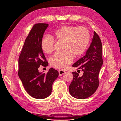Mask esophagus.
<instances>
[{
  "mask_svg": "<svg viewBox=\"0 0 121 121\" xmlns=\"http://www.w3.org/2000/svg\"><path fill=\"white\" fill-rule=\"evenodd\" d=\"M65 73H66V72H65V71H63V70H60L59 72H58L60 76H62L63 75L65 74Z\"/></svg>",
  "mask_w": 121,
  "mask_h": 121,
  "instance_id": "obj_1",
  "label": "esophagus"
}]
</instances>
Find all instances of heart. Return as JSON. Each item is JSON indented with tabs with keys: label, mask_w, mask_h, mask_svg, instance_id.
<instances>
[{
	"label": "heart",
	"mask_w": 121,
	"mask_h": 121,
	"mask_svg": "<svg viewBox=\"0 0 121 121\" xmlns=\"http://www.w3.org/2000/svg\"><path fill=\"white\" fill-rule=\"evenodd\" d=\"M52 38L44 37L41 43L44 53L49 54L54 50V42H64L63 51L61 53H56L49 59L50 65L53 68L64 69L70 64L73 56L77 58L85 53L89 44L90 34L88 30L83 27L65 26L54 32Z\"/></svg>",
	"instance_id": "heart-1"
}]
</instances>
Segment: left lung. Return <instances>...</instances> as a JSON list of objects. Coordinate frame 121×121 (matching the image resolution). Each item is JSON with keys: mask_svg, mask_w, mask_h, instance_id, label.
Segmentation results:
<instances>
[{"mask_svg": "<svg viewBox=\"0 0 121 121\" xmlns=\"http://www.w3.org/2000/svg\"><path fill=\"white\" fill-rule=\"evenodd\" d=\"M102 64L101 42L94 31L92 42L85 55L72 65L81 69L83 72L82 76H80L76 72H72L74 77L69 90L73 97L85 99L95 92L99 86L98 74Z\"/></svg>", "mask_w": 121, "mask_h": 121, "instance_id": "1", "label": "left lung"}]
</instances>
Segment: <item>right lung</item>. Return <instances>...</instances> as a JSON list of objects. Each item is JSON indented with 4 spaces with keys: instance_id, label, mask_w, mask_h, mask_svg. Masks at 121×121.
Returning a JSON list of instances; mask_svg holds the SVG:
<instances>
[{
    "instance_id": "add662e5",
    "label": "right lung",
    "mask_w": 121,
    "mask_h": 121,
    "mask_svg": "<svg viewBox=\"0 0 121 121\" xmlns=\"http://www.w3.org/2000/svg\"><path fill=\"white\" fill-rule=\"evenodd\" d=\"M48 24H36L26 39L19 58L18 75L26 92L36 99H44L52 93V84L58 72L50 68L47 74L40 73V65L46 67L48 63L41 49L43 34Z\"/></svg>"
}]
</instances>
